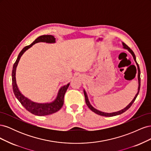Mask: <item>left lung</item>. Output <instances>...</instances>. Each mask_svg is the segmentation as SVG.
Wrapping results in <instances>:
<instances>
[{
	"mask_svg": "<svg viewBox=\"0 0 151 151\" xmlns=\"http://www.w3.org/2000/svg\"><path fill=\"white\" fill-rule=\"evenodd\" d=\"M122 45H123V48L128 50V51H129V52L132 54V55L133 56V58H134V60H135V63H136L137 66V69H138V83H139V87H138L137 93L136 95L135 96V97H134V98L133 99V100H132V101L129 104H128L127 106L125 108H123V109H122V110H120V111H116V112H113V113H104V112H103V111L98 110V109L94 108L92 106V105H91V104H90L89 101V99H88V95H87V94H86V91L84 89V96H85V100H86V104H87V106H88V108L91 109V111H93V112H94L95 113L98 114V115H99L104 116H109H109H116V115H120V114H122V113H124L125 111H126L127 110V109H129V108L132 106V104L134 103V102L135 101V100L138 94H139V93L140 88V68H139V64H138L137 62V61H136V57H135V54H134V52L132 51V50L129 47H128L125 43L122 42Z\"/></svg>",
	"mask_w": 151,
	"mask_h": 151,
	"instance_id": "obj_1",
	"label": "left lung"
}]
</instances>
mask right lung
Listing matches in <instances>:
<instances>
[{"label":"right lung","mask_w":151,"mask_h":151,"mask_svg":"<svg viewBox=\"0 0 151 151\" xmlns=\"http://www.w3.org/2000/svg\"><path fill=\"white\" fill-rule=\"evenodd\" d=\"M39 42H45L47 43H55V38L52 35H42L39 36L38 38H36L34 42L28 46L25 47L22 49L21 52L18 55L17 60L14 63L12 72V89L13 92L15 96L18 99L21 104L23 106L26 110H28L30 113L35 115L38 116H45L51 115L54 113H56L59 109L62 107L63 104V98H64V95L66 93L67 89L69 86L70 83H68L67 85L61 87L60 89H59L57 98L53 101L51 103H38L32 101L31 100L29 99L28 98H26L22 94L18 88L16 79V68L18 65V63L20 60L21 56L27 50L31 48L33 45Z\"/></svg>","instance_id":"right-lung-1"}]
</instances>
